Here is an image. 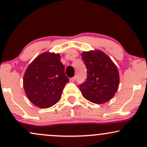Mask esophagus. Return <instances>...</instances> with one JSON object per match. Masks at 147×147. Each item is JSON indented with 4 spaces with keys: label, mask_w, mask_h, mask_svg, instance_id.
Instances as JSON below:
<instances>
[{
    "label": "esophagus",
    "mask_w": 147,
    "mask_h": 147,
    "mask_svg": "<svg viewBox=\"0 0 147 147\" xmlns=\"http://www.w3.org/2000/svg\"><path fill=\"white\" fill-rule=\"evenodd\" d=\"M75 81V77H72V78L70 79V82H74Z\"/></svg>",
    "instance_id": "obj_1"
}]
</instances>
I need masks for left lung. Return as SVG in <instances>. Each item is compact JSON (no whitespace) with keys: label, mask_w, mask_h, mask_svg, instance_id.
Segmentation results:
<instances>
[{"label":"left lung","mask_w":147,"mask_h":147,"mask_svg":"<svg viewBox=\"0 0 147 147\" xmlns=\"http://www.w3.org/2000/svg\"><path fill=\"white\" fill-rule=\"evenodd\" d=\"M82 56L87 70L86 82L80 85L82 96L96 104L110 100L119 88L117 67L100 50L84 51Z\"/></svg>","instance_id":"obj_1"}]
</instances>
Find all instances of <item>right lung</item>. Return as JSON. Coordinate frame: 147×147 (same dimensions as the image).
<instances>
[{
    "label": "right lung",
    "mask_w": 147,
    "mask_h": 147,
    "mask_svg": "<svg viewBox=\"0 0 147 147\" xmlns=\"http://www.w3.org/2000/svg\"><path fill=\"white\" fill-rule=\"evenodd\" d=\"M69 82L59 54H41L26 70L23 85L29 100L37 107L46 109L60 100L63 90Z\"/></svg>",
    "instance_id": "obj_1"
}]
</instances>
